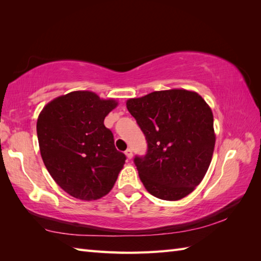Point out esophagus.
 <instances>
[{
    "label": "esophagus",
    "instance_id": "esophagus-1",
    "mask_svg": "<svg viewBox=\"0 0 261 261\" xmlns=\"http://www.w3.org/2000/svg\"><path fill=\"white\" fill-rule=\"evenodd\" d=\"M125 156L129 158V159H131L132 158V156H134V154H132V150L130 148H127L126 150H125Z\"/></svg>",
    "mask_w": 261,
    "mask_h": 261
}]
</instances>
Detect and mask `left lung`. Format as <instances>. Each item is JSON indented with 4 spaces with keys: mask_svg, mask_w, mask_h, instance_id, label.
Listing matches in <instances>:
<instances>
[{
    "mask_svg": "<svg viewBox=\"0 0 261 261\" xmlns=\"http://www.w3.org/2000/svg\"><path fill=\"white\" fill-rule=\"evenodd\" d=\"M126 109L146 137L147 153L135 165L146 190L177 201L202 181L212 160L213 113L195 92L158 91L126 101Z\"/></svg>",
    "mask_w": 261,
    "mask_h": 261,
    "instance_id": "8db88e82",
    "label": "left lung"
}]
</instances>
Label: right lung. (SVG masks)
Here are the masks:
<instances>
[{"label":"right lung","instance_id":"right-lung-1","mask_svg":"<svg viewBox=\"0 0 261 261\" xmlns=\"http://www.w3.org/2000/svg\"><path fill=\"white\" fill-rule=\"evenodd\" d=\"M114 99L76 91L49 102L39 114L40 153L54 180L73 197L92 201L112 190L125 154L116 150L104 119Z\"/></svg>","mask_w":261,"mask_h":261}]
</instances>
